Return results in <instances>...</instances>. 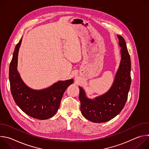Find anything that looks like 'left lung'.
I'll list each match as a JSON object with an SVG mask.
<instances>
[{"mask_svg":"<svg viewBox=\"0 0 149 149\" xmlns=\"http://www.w3.org/2000/svg\"><path fill=\"white\" fill-rule=\"evenodd\" d=\"M121 47V61L114 82L109 90L94 99L87 97L79 88V99L82 116L93 123L108 121L117 116L124 108L131 85V61L124 38L117 35Z\"/></svg>","mask_w":149,"mask_h":149,"instance_id":"left-lung-1","label":"left lung"}]
</instances>
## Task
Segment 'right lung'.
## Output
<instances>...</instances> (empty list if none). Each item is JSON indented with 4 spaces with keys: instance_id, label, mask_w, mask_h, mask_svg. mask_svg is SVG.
Returning <instances> with one entry per match:
<instances>
[{
    "instance_id": "obj_1",
    "label": "right lung",
    "mask_w": 149,
    "mask_h": 149,
    "mask_svg": "<svg viewBox=\"0 0 149 149\" xmlns=\"http://www.w3.org/2000/svg\"><path fill=\"white\" fill-rule=\"evenodd\" d=\"M22 38L16 45L9 65V81L13 98L25 114L39 120H47L57 112L62 95L74 82L73 79L58 81L42 90L29 88L21 78L17 70V58Z\"/></svg>"
}]
</instances>
